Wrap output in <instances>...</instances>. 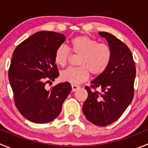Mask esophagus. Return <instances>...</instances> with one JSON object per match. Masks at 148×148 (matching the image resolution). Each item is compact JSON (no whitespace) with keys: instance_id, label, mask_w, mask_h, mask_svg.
<instances>
[{"instance_id":"obj_1","label":"esophagus","mask_w":148,"mask_h":148,"mask_svg":"<svg viewBox=\"0 0 148 148\" xmlns=\"http://www.w3.org/2000/svg\"><path fill=\"white\" fill-rule=\"evenodd\" d=\"M80 86H79V85H77V84H72L71 85V89H72V92H75V91H77V89H79Z\"/></svg>"}]
</instances>
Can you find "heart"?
I'll use <instances>...</instances> for the list:
<instances>
[{"label": "heart", "mask_w": 148, "mask_h": 148, "mask_svg": "<svg viewBox=\"0 0 148 148\" xmlns=\"http://www.w3.org/2000/svg\"><path fill=\"white\" fill-rule=\"evenodd\" d=\"M69 49L79 55L78 67L69 68L61 74L62 81L73 84L86 81L91 74L99 76L108 68L112 59V50L107 44L98 43L87 36H78L70 41ZM68 48L60 46L54 53V62L64 67L68 64L71 53Z\"/></svg>", "instance_id": "heart-1"}]
</instances>
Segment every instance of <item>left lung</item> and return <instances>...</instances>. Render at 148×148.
Instances as JSON below:
<instances>
[{
    "label": "left lung",
    "instance_id": "obj_1",
    "mask_svg": "<svg viewBox=\"0 0 148 148\" xmlns=\"http://www.w3.org/2000/svg\"><path fill=\"white\" fill-rule=\"evenodd\" d=\"M108 42L112 59L107 69L85 86L88 97L82 111L89 122L97 126H107L121 117L134 97L136 69L132 53L127 46L114 35L99 32ZM100 88L102 92L90 88Z\"/></svg>",
    "mask_w": 148,
    "mask_h": 148
}]
</instances>
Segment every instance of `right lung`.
I'll return each mask as SVG.
<instances>
[{"label":"right lung","instance_id":"obj_1","mask_svg":"<svg viewBox=\"0 0 148 148\" xmlns=\"http://www.w3.org/2000/svg\"><path fill=\"white\" fill-rule=\"evenodd\" d=\"M66 39L64 34L39 31L21 43L13 52L8 79L19 112L34 123L45 124L59 116L71 91L66 82L46 89L59 75L54 53Z\"/></svg>","mask_w":148,"mask_h":148}]
</instances>
